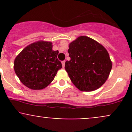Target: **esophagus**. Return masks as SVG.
I'll return each mask as SVG.
<instances>
[{
  "instance_id": "esophagus-1",
  "label": "esophagus",
  "mask_w": 132,
  "mask_h": 132,
  "mask_svg": "<svg viewBox=\"0 0 132 132\" xmlns=\"http://www.w3.org/2000/svg\"><path fill=\"white\" fill-rule=\"evenodd\" d=\"M65 61H63L61 62V63H62V65H63V68H64V66H65Z\"/></svg>"
}]
</instances>
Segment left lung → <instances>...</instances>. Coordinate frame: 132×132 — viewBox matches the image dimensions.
<instances>
[{
	"label": "left lung",
	"instance_id": "8db88e82",
	"mask_svg": "<svg viewBox=\"0 0 132 132\" xmlns=\"http://www.w3.org/2000/svg\"><path fill=\"white\" fill-rule=\"evenodd\" d=\"M70 61L65 69L72 82L81 91H92L105 83L112 69L107 51L96 41L85 36L70 43Z\"/></svg>",
	"mask_w": 132,
	"mask_h": 132
}]
</instances>
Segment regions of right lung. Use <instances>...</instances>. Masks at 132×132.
Segmentation results:
<instances>
[{
    "label": "right lung",
    "mask_w": 132,
    "mask_h": 132,
    "mask_svg": "<svg viewBox=\"0 0 132 132\" xmlns=\"http://www.w3.org/2000/svg\"><path fill=\"white\" fill-rule=\"evenodd\" d=\"M58 51L52 50V43L38 42L27 46L16 57L14 70L23 84L28 88L40 90L53 81L62 68L57 58Z\"/></svg>",
    "instance_id": "right-lung-1"
}]
</instances>
